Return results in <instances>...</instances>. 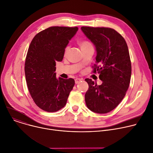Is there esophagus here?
Here are the masks:
<instances>
[{"label":"esophagus","instance_id":"esophagus-1","mask_svg":"<svg viewBox=\"0 0 153 153\" xmlns=\"http://www.w3.org/2000/svg\"><path fill=\"white\" fill-rule=\"evenodd\" d=\"M82 80H83V79H80V78H76L75 79V83L76 84H77L79 83H80Z\"/></svg>","mask_w":153,"mask_h":153}]
</instances>
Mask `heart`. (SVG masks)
<instances>
[{"label": "heart", "instance_id": "obj_1", "mask_svg": "<svg viewBox=\"0 0 153 153\" xmlns=\"http://www.w3.org/2000/svg\"><path fill=\"white\" fill-rule=\"evenodd\" d=\"M79 45L82 51L92 46L91 43L90 42L87 41V40H82V41L80 42L79 43ZM68 50H69V47H66V48H65V54H67L68 53Z\"/></svg>", "mask_w": 153, "mask_h": 153}]
</instances>
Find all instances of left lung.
<instances>
[{
    "label": "left lung",
    "mask_w": 153,
    "mask_h": 153,
    "mask_svg": "<svg viewBox=\"0 0 153 153\" xmlns=\"http://www.w3.org/2000/svg\"><path fill=\"white\" fill-rule=\"evenodd\" d=\"M81 30L96 47L93 73H99L103 82L97 85L91 79L85 80L89 85L85 95L86 105L96 113H107L120 103L129 87L131 63L128 48L124 38L114 29L82 27Z\"/></svg>",
    "instance_id": "8db88e82"
}]
</instances>
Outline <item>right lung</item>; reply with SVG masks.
<instances>
[{"label":"right lung","mask_w":153,"mask_h":153,"mask_svg":"<svg viewBox=\"0 0 153 153\" xmlns=\"http://www.w3.org/2000/svg\"><path fill=\"white\" fill-rule=\"evenodd\" d=\"M77 27H51L32 40L25 59V74L35 103L47 112H56L66 105L74 80L56 78V62H61Z\"/></svg>","instance_id":"obj_1"}]
</instances>
